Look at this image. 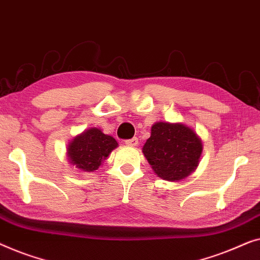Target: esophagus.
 I'll use <instances>...</instances> for the list:
<instances>
[{"instance_id":"34e87169","label":"esophagus","mask_w":260,"mask_h":260,"mask_svg":"<svg viewBox=\"0 0 260 260\" xmlns=\"http://www.w3.org/2000/svg\"><path fill=\"white\" fill-rule=\"evenodd\" d=\"M138 138H133V139H129V140H126L125 144L127 146H131V147H135V146H138Z\"/></svg>"}]
</instances>
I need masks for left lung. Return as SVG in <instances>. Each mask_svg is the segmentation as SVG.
<instances>
[{
  "label": "left lung",
  "mask_w": 260,
  "mask_h": 260,
  "mask_svg": "<svg viewBox=\"0 0 260 260\" xmlns=\"http://www.w3.org/2000/svg\"><path fill=\"white\" fill-rule=\"evenodd\" d=\"M154 173L167 181H180L197 170L203 141L196 131L182 122L158 121L142 147Z\"/></svg>",
  "instance_id": "8db88e82"
}]
</instances>
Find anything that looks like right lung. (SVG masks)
<instances>
[{"mask_svg":"<svg viewBox=\"0 0 260 260\" xmlns=\"http://www.w3.org/2000/svg\"><path fill=\"white\" fill-rule=\"evenodd\" d=\"M119 144L112 135L105 134L100 128L83 131L72 139L67 146L69 164L79 172H94L108 158Z\"/></svg>","mask_w":260,"mask_h":260,"instance_id":"obj_1","label":"right lung"}]
</instances>
